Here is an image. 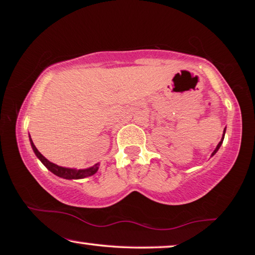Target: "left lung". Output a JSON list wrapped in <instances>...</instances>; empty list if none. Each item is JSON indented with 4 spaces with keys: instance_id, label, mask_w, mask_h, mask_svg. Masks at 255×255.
<instances>
[{
    "instance_id": "obj_1",
    "label": "left lung",
    "mask_w": 255,
    "mask_h": 255,
    "mask_svg": "<svg viewBox=\"0 0 255 255\" xmlns=\"http://www.w3.org/2000/svg\"><path fill=\"white\" fill-rule=\"evenodd\" d=\"M225 130H226V129H225ZM225 130H224V135H223V138H222V140H221V141H219V144L217 145V147H216V149L214 150V152H213V154H211V156H213V155H215V154H216V152H217V150L219 149V147H221V145H222V143H223V140H224V137H225Z\"/></svg>"
}]
</instances>
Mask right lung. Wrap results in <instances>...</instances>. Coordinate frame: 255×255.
I'll return each mask as SVG.
<instances>
[{"mask_svg":"<svg viewBox=\"0 0 255 255\" xmlns=\"http://www.w3.org/2000/svg\"><path fill=\"white\" fill-rule=\"evenodd\" d=\"M30 143H31V147L33 149L34 154L37 155V157L40 159L41 163L48 169L51 173H54L55 175L59 176V178H64V179H83L86 178V176H91L93 175L99 169V163L93 165L92 167H89L86 170H75V169H68V167H63V166H58L56 164L49 162L48 159L45 158L42 155L40 154L39 150L37 149L36 146L32 143L31 138H30Z\"/></svg>","mask_w":255,"mask_h":255,"instance_id":"obj_1","label":"right lung"}]
</instances>
